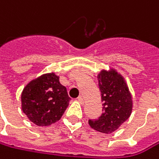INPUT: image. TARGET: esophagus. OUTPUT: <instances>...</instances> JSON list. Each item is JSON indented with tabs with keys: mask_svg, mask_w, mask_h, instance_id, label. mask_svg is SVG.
I'll use <instances>...</instances> for the list:
<instances>
[{
	"mask_svg": "<svg viewBox=\"0 0 159 159\" xmlns=\"http://www.w3.org/2000/svg\"><path fill=\"white\" fill-rule=\"evenodd\" d=\"M77 101H78L79 102H80L81 104H84V99H83V97H81V96H80V97H78V98H77Z\"/></svg>",
	"mask_w": 159,
	"mask_h": 159,
	"instance_id": "esophagus-1",
	"label": "esophagus"
}]
</instances>
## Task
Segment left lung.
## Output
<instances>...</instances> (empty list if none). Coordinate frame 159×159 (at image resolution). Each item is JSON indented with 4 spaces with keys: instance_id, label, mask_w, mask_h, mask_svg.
<instances>
[{
    "instance_id": "1",
    "label": "left lung",
    "mask_w": 159,
    "mask_h": 159,
    "mask_svg": "<svg viewBox=\"0 0 159 159\" xmlns=\"http://www.w3.org/2000/svg\"><path fill=\"white\" fill-rule=\"evenodd\" d=\"M102 102V114L95 120H89V126L103 133L116 130L130 116L132 99L124 78L115 70H102L98 75Z\"/></svg>"
}]
</instances>
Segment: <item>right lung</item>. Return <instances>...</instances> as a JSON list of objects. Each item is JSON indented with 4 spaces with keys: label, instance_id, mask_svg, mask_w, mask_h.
Returning a JSON list of instances; mask_svg holds the SVG:
<instances>
[{
    "label": "right lung",
    "instance_id": "add662e5",
    "mask_svg": "<svg viewBox=\"0 0 159 159\" xmlns=\"http://www.w3.org/2000/svg\"><path fill=\"white\" fill-rule=\"evenodd\" d=\"M67 89L54 72L30 82L22 91V111L37 126H49L58 121L70 102Z\"/></svg>",
    "mask_w": 159,
    "mask_h": 159
}]
</instances>
